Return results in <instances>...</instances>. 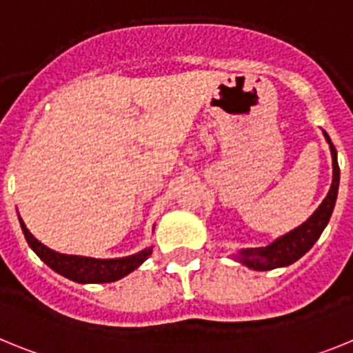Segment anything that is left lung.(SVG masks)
<instances>
[{"instance_id": "left-lung-1", "label": "left lung", "mask_w": 353, "mask_h": 353, "mask_svg": "<svg viewBox=\"0 0 353 353\" xmlns=\"http://www.w3.org/2000/svg\"><path fill=\"white\" fill-rule=\"evenodd\" d=\"M325 134V132H323ZM327 141L330 145V154H332V170H334V179H332V185H330L329 194L322 201V205L316 208L310 219L295 228L293 232L286 233L281 239H277L267 248H251L244 249V251L236 252V258L244 265H248L249 269L254 270H272L277 267H286L292 265L293 261H297L302 258L305 252L313 248V244L320 239L322 232L325 230L327 223H329L332 210H334L336 198H338V187H339V166H338V152H336L334 145L330 143V138L325 134Z\"/></svg>"}]
</instances>
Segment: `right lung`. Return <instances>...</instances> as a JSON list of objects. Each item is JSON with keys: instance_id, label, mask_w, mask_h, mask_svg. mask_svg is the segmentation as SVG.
<instances>
[{"instance_id": "obj_1", "label": "right lung", "mask_w": 353, "mask_h": 353, "mask_svg": "<svg viewBox=\"0 0 353 353\" xmlns=\"http://www.w3.org/2000/svg\"><path fill=\"white\" fill-rule=\"evenodd\" d=\"M19 223L23 228L28 244L37 252V256L43 263L49 265L52 270L76 283H113L130 274L134 269H138L139 265L152 254V249H145L134 256L117 258V260H97V258L61 254V252H56L40 244L39 240L31 235L30 230L24 226L23 219H19Z\"/></svg>"}]
</instances>
